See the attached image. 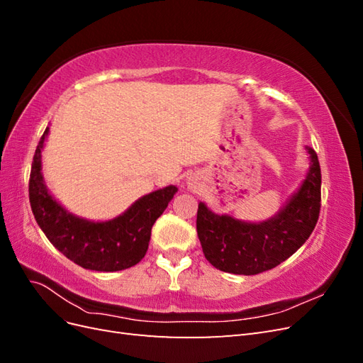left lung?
<instances>
[{
    "instance_id": "1",
    "label": "left lung",
    "mask_w": 363,
    "mask_h": 363,
    "mask_svg": "<svg viewBox=\"0 0 363 363\" xmlns=\"http://www.w3.org/2000/svg\"><path fill=\"white\" fill-rule=\"evenodd\" d=\"M311 169L289 203L265 223L250 224L216 215L204 203L196 212V233L206 259L216 269L255 276L280 265L309 236L321 211V168L312 148Z\"/></svg>"
}]
</instances>
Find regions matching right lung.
I'll return each mask as SVG.
<instances>
[{"label":"right lung","mask_w":363,"mask_h":363,"mask_svg":"<svg viewBox=\"0 0 363 363\" xmlns=\"http://www.w3.org/2000/svg\"><path fill=\"white\" fill-rule=\"evenodd\" d=\"M47 135L48 128L43 131L33 156L28 182L30 206L42 232L60 252L86 269L113 272L136 265L148 250L152 225L177 188L171 184L144 195L111 221L92 223L77 218L65 211L43 184L40 151Z\"/></svg>","instance_id":"obj_1"}]
</instances>
